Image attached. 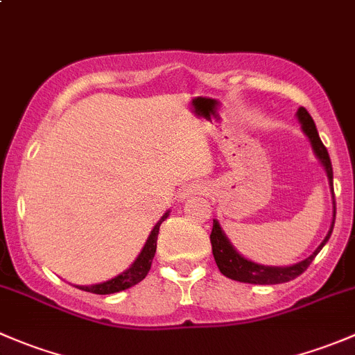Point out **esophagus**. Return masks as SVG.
Returning a JSON list of instances; mask_svg holds the SVG:
<instances>
[{"label": "esophagus", "mask_w": 355, "mask_h": 355, "mask_svg": "<svg viewBox=\"0 0 355 355\" xmlns=\"http://www.w3.org/2000/svg\"><path fill=\"white\" fill-rule=\"evenodd\" d=\"M204 194V187L199 184H191L187 185V187L182 191V199H187V198H192V196H200Z\"/></svg>", "instance_id": "esophagus-1"}]
</instances>
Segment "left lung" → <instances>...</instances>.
Returning <instances> with one entry per match:
<instances>
[{
	"label": "left lung",
	"instance_id": "obj_1",
	"mask_svg": "<svg viewBox=\"0 0 355 355\" xmlns=\"http://www.w3.org/2000/svg\"><path fill=\"white\" fill-rule=\"evenodd\" d=\"M297 118H299L302 132L309 137L314 155H316L318 159H320L321 164L324 166V171H327L328 182H330V187L333 192L331 161H330V156H328L327 148H324L320 135H318L314 120L311 118V114L307 113L306 108H299V111H297ZM333 199H335V196H333ZM335 213H336V207H335V200H333V216H335ZM333 223H335V220L331 221L330 232H328V235L324 237V241L321 242L320 247H318L309 257H306V259L300 261V263L292 264V266H264V264H257V263H252V261L245 259V257L241 256V254L235 250V247L230 244V241H228V237L225 235V232L221 230L218 220H213V230H211L209 239H211V245H213L214 261H216L218 268H220V271L225 275V277L232 278V280L235 282H242V284L277 285V284H285V282L293 280V278H297L299 275H302L304 271L307 270V266L313 263L314 257L318 256V252L323 249V245L327 244L328 239H330L333 232Z\"/></svg>",
	"mask_w": 355,
	"mask_h": 355
}]
</instances>
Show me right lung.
Wrapping results in <instances>:
<instances>
[{
	"mask_svg": "<svg viewBox=\"0 0 355 355\" xmlns=\"http://www.w3.org/2000/svg\"><path fill=\"white\" fill-rule=\"evenodd\" d=\"M168 213H170V211H168ZM168 213H164L163 216H161V220L155 225L151 235H149L144 247H142L141 254H139L137 259L132 263V266L128 268V270H125L123 273H120L118 277L111 278V280H108V282H103V284L77 285V288L84 290V292L99 293V295H108V293H116V292H121V290L134 287V285H137L139 282L144 280L146 275H148L149 270H151L153 259H155L159 227H161V223H163V221L168 218Z\"/></svg>",
	"mask_w": 355,
	"mask_h": 355,
	"instance_id": "1",
	"label": "right lung"
}]
</instances>
